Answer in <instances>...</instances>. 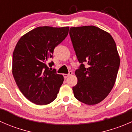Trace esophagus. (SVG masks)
<instances>
[{
  "label": "esophagus",
  "mask_w": 132,
  "mask_h": 132,
  "mask_svg": "<svg viewBox=\"0 0 132 132\" xmlns=\"http://www.w3.org/2000/svg\"><path fill=\"white\" fill-rule=\"evenodd\" d=\"M72 74H73V72L71 71H69L68 74H63V77H64V78H66L67 77H68L69 76L71 75Z\"/></svg>",
  "instance_id": "34e87169"
}]
</instances>
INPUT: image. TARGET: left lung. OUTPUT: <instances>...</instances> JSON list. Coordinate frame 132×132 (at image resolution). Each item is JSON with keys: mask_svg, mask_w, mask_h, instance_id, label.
<instances>
[{"mask_svg": "<svg viewBox=\"0 0 132 132\" xmlns=\"http://www.w3.org/2000/svg\"><path fill=\"white\" fill-rule=\"evenodd\" d=\"M70 36L80 63L75 73L78 82L73 87L74 96L87 105L97 104L107 96L116 80L120 59L116 43L109 33L93 25L71 27Z\"/></svg>", "mask_w": 132, "mask_h": 132, "instance_id": "left-lung-1", "label": "left lung"}]
</instances>
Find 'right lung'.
I'll return each instance as SVG.
<instances>
[{
    "mask_svg": "<svg viewBox=\"0 0 132 132\" xmlns=\"http://www.w3.org/2000/svg\"><path fill=\"white\" fill-rule=\"evenodd\" d=\"M68 31L69 27H38L23 35L16 45L13 77L20 91L35 104H48L57 96L64 77L54 69L50 70L47 62ZM54 64L52 61L48 63L50 67Z\"/></svg>",
    "mask_w": 132,
    "mask_h": 132,
    "instance_id": "add662e5",
    "label": "right lung"
}]
</instances>
